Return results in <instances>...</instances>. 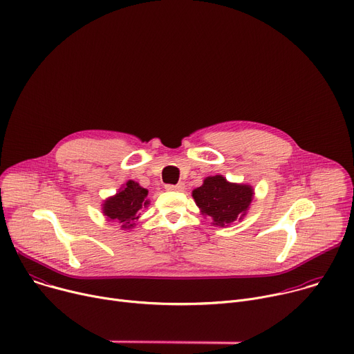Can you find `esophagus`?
<instances>
[{
    "label": "esophagus",
    "mask_w": 354,
    "mask_h": 354,
    "mask_svg": "<svg viewBox=\"0 0 354 354\" xmlns=\"http://www.w3.org/2000/svg\"><path fill=\"white\" fill-rule=\"evenodd\" d=\"M167 190H171V192H183L185 190V185L183 183H178V185H167L165 186Z\"/></svg>",
    "instance_id": "esophagus-1"
}]
</instances>
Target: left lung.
Segmentation results:
<instances>
[{
	"label": "left lung",
	"instance_id": "left-lung-1",
	"mask_svg": "<svg viewBox=\"0 0 354 354\" xmlns=\"http://www.w3.org/2000/svg\"><path fill=\"white\" fill-rule=\"evenodd\" d=\"M200 213L217 227H228L248 214L255 190L250 185L228 182L223 175L207 176L192 192Z\"/></svg>",
	"mask_w": 354,
	"mask_h": 354
}]
</instances>
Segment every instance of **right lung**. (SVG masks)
<instances>
[{"mask_svg":"<svg viewBox=\"0 0 354 354\" xmlns=\"http://www.w3.org/2000/svg\"><path fill=\"white\" fill-rule=\"evenodd\" d=\"M148 190L134 180H127L116 194L108 197L102 203V213L108 221H116L122 230L134 228L140 218V212L149 206Z\"/></svg>","mask_w":354,"mask_h":354,"instance_id":"right-lung-1","label":"right lung"}]
</instances>
